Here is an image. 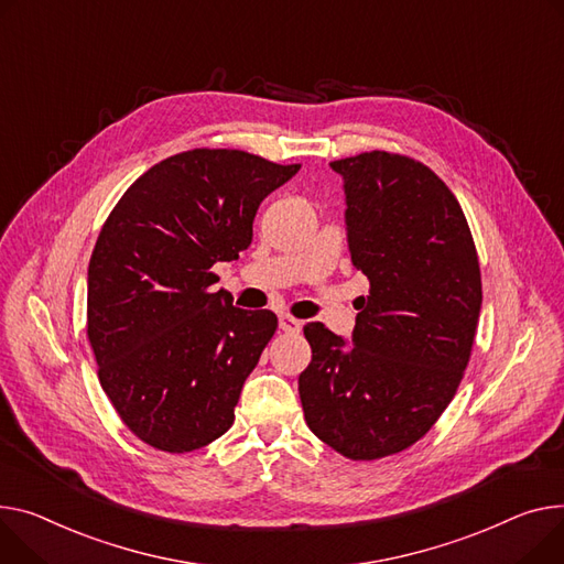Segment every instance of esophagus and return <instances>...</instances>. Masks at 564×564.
<instances>
[{"label": "esophagus", "mask_w": 564, "mask_h": 564, "mask_svg": "<svg viewBox=\"0 0 564 564\" xmlns=\"http://www.w3.org/2000/svg\"><path fill=\"white\" fill-rule=\"evenodd\" d=\"M279 328L283 333H299V330H302V319H296L292 315H281L279 317Z\"/></svg>", "instance_id": "34e87169"}]
</instances>
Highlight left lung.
<instances>
[{
  "label": "left lung",
  "mask_w": 564,
  "mask_h": 564,
  "mask_svg": "<svg viewBox=\"0 0 564 564\" xmlns=\"http://www.w3.org/2000/svg\"><path fill=\"white\" fill-rule=\"evenodd\" d=\"M347 195L358 296L354 347L324 324L299 377L308 429L349 460L394 456L452 403L471 358L482 285L467 217L424 163L390 152L333 161Z\"/></svg>",
  "instance_id": "obj_1"
}]
</instances>
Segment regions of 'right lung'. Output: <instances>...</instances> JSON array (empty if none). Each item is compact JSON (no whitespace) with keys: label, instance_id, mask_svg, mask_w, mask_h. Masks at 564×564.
<instances>
[{"label":"right lung","instance_id":"1","mask_svg":"<svg viewBox=\"0 0 564 564\" xmlns=\"http://www.w3.org/2000/svg\"><path fill=\"white\" fill-rule=\"evenodd\" d=\"M299 167L187 149L135 178L104 221L88 268V340L112 408L159 452H195L236 420L279 319L213 292L210 268L251 245L260 202Z\"/></svg>","mask_w":564,"mask_h":564}]
</instances>
